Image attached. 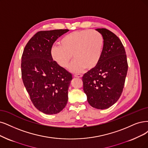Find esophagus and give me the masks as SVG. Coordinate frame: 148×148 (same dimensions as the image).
Listing matches in <instances>:
<instances>
[{"label":"esophagus","mask_w":148,"mask_h":148,"mask_svg":"<svg viewBox=\"0 0 148 148\" xmlns=\"http://www.w3.org/2000/svg\"><path fill=\"white\" fill-rule=\"evenodd\" d=\"M74 77H75L80 78V77H82V75L80 74H75L74 75Z\"/></svg>","instance_id":"esophagus-1"}]
</instances>
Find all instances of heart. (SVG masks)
<instances>
[{"label":"heart","instance_id":"obj_1","mask_svg":"<svg viewBox=\"0 0 148 148\" xmlns=\"http://www.w3.org/2000/svg\"><path fill=\"white\" fill-rule=\"evenodd\" d=\"M60 45L51 48V56L56 62L63 68L68 66L75 59L70 69L80 72L85 68L92 69L99 63L102 56L103 38L95 30H83L71 32L63 36Z\"/></svg>","mask_w":148,"mask_h":148}]
</instances>
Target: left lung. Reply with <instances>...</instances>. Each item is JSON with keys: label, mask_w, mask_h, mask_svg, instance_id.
Instances as JSON below:
<instances>
[{"label": "left lung", "mask_w": 148, "mask_h": 148, "mask_svg": "<svg viewBox=\"0 0 148 148\" xmlns=\"http://www.w3.org/2000/svg\"><path fill=\"white\" fill-rule=\"evenodd\" d=\"M103 38L100 61L82 77L84 91L92 107L106 109L119 99L123 90L128 64L119 38L109 30L97 29Z\"/></svg>", "instance_id": "1"}]
</instances>
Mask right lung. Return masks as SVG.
I'll return each mask as SVG.
<instances>
[{"label": "right lung", "mask_w": 148, "mask_h": 148, "mask_svg": "<svg viewBox=\"0 0 148 148\" xmlns=\"http://www.w3.org/2000/svg\"><path fill=\"white\" fill-rule=\"evenodd\" d=\"M68 29L40 31L26 45L21 58V75L33 104L40 112L56 114L65 107L72 74L53 60L51 48Z\"/></svg>", "instance_id": "add662e5"}]
</instances>
